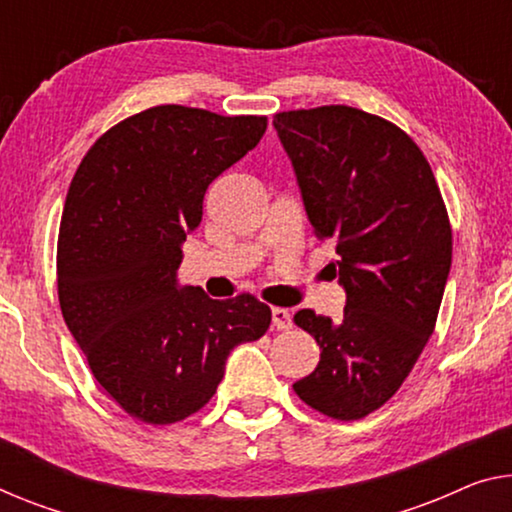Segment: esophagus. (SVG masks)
<instances>
[{
  "label": "esophagus",
  "mask_w": 512,
  "mask_h": 512,
  "mask_svg": "<svg viewBox=\"0 0 512 512\" xmlns=\"http://www.w3.org/2000/svg\"><path fill=\"white\" fill-rule=\"evenodd\" d=\"M271 317H273V326H276V329H280V331L292 329V312H289V310L273 308Z\"/></svg>",
  "instance_id": "esophagus-1"
}]
</instances>
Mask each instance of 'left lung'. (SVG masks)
<instances>
[{
	"instance_id": "left-lung-1",
	"label": "left lung",
	"mask_w": 512,
	"mask_h": 512,
	"mask_svg": "<svg viewBox=\"0 0 512 512\" xmlns=\"http://www.w3.org/2000/svg\"><path fill=\"white\" fill-rule=\"evenodd\" d=\"M273 126L347 292L338 322L294 315L322 349L294 391L319 414L358 421L393 398L437 324L453 259L446 204L418 144L377 114L322 105L278 112Z\"/></svg>"
}]
</instances>
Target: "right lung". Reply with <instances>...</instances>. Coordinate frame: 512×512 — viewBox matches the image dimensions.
<instances>
[{
	"mask_svg": "<svg viewBox=\"0 0 512 512\" xmlns=\"http://www.w3.org/2000/svg\"><path fill=\"white\" fill-rule=\"evenodd\" d=\"M266 117L156 105L87 151L57 241L61 315L103 391L151 425L207 404L225 361L259 340L271 308L253 294L213 301L179 287L181 243L202 220L209 183L257 147Z\"/></svg>",
	"mask_w": 512,
	"mask_h": 512,
	"instance_id": "1",
	"label": "right lung"
}]
</instances>
